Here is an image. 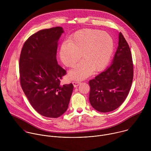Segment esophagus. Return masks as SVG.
<instances>
[{"label":"esophagus","instance_id":"esophagus-1","mask_svg":"<svg viewBox=\"0 0 151 151\" xmlns=\"http://www.w3.org/2000/svg\"><path fill=\"white\" fill-rule=\"evenodd\" d=\"M72 83H73V85L74 86V87H77L79 85L80 82H78V81H73Z\"/></svg>","mask_w":151,"mask_h":151}]
</instances>
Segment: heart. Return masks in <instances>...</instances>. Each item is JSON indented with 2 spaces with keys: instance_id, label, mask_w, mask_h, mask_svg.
Masks as SVG:
<instances>
[{
  "instance_id": "heart-1",
  "label": "heart",
  "mask_w": 151,
  "mask_h": 151,
  "mask_svg": "<svg viewBox=\"0 0 151 151\" xmlns=\"http://www.w3.org/2000/svg\"><path fill=\"white\" fill-rule=\"evenodd\" d=\"M114 47L113 39L106 32L82 29L63 43L60 57L64 65L69 68L73 67L81 57L83 58L69 72L71 79L81 80L89 76L93 70L98 72L103 69L111 59Z\"/></svg>"
}]
</instances>
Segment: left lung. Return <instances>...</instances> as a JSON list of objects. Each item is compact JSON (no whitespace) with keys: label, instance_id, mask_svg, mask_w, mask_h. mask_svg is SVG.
<instances>
[{"label":"left lung","instance_id":"obj_1","mask_svg":"<svg viewBox=\"0 0 151 151\" xmlns=\"http://www.w3.org/2000/svg\"><path fill=\"white\" fill-rule=\"evenodd\" d=\"M133 78V64L130 47L119 33L118 47L111 65L89 81L91 105L100 112L119 107L127 98Z\"/></svg>","mask_w":151,"mask_h":151}]
</instances>
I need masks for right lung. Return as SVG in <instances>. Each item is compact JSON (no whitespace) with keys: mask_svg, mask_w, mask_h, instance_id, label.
Here are the masks:
<instances>
[{"mask_svg":"<svg viewBox=\"0 0 151 151\" xmlns=\"http://www.w3.org/2000/svg\"><path fill=\"white\" fill-rule=\"evenodd\" d=\"M61 27L41 30L30 36L21 50L20 84L32 107L39 114L58 118L65 112L73 91L72 83L60 85L66 73L56 59Z\"/></svg>","mask_w":151,"mask_h":151,"instance_id":"obj_1","label":"right lung"}]
</instances>
